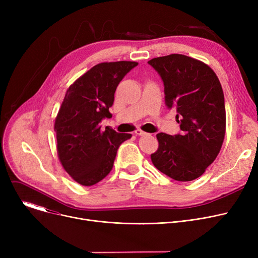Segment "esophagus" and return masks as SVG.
Instances as JSON below:
<instances>
[{
    "label": "esophagus",
    "mask_w": 258,
    "mask_h": 258,
    "mask_svg": "<svg viewBox=\"0 0 258 258\" xmlns=\"http://www.w3.org/2000/svg\"><path fill=\"white\" fill-rule=\"evenodd\" d=\"M135 134L138 135V136H144V135H146V133L141 131V130H136V131H135Z\"/></svg>",
    "instance_id": "esophagus-1"
}]
</instances>
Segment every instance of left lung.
Returning <instances> with one entry per match:
<instances>
[{
    "label": "left lung",
    "instance_id": "8db88e82",
    "mask_svg": "<svg viewBox=\"0 0 258 258\" xmlns=\"http://www.w3.org/2000/svg\"><path fill=\"white\" fill-rule=\"evenodd\" d=\"M164 84L165 103L177 110L181 134H157L153 164L169 178L188 182L205 172L218 157L226 132V108L220 80L211 68L183 54L148 61Z\"/></svg>",
    "mask_w": 258,
    "mask_h": 258
}]
</instances>
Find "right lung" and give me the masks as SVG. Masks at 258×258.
Returning <instances> with one entry per match:
<instances>
[{
	"mask_svg": "<svg viewBox=\"0 0 258 258\" xmlns=\"http://www.w3.org/2000/svg\"><path fill=\"white\" fill-rule=\"evenodd\" d=\"M136 61L101 62L76 79L67 90L54 123L57 155L63 169L83 186L100 182L113 168L117 151L131 134L101 128L114 103L120 81Z\"/></svg>",
	"mask_w": 258,
	"mask_h": 258,
	"instance_id": "obj_1",
	"label": "right lung"
}]
</instances>
